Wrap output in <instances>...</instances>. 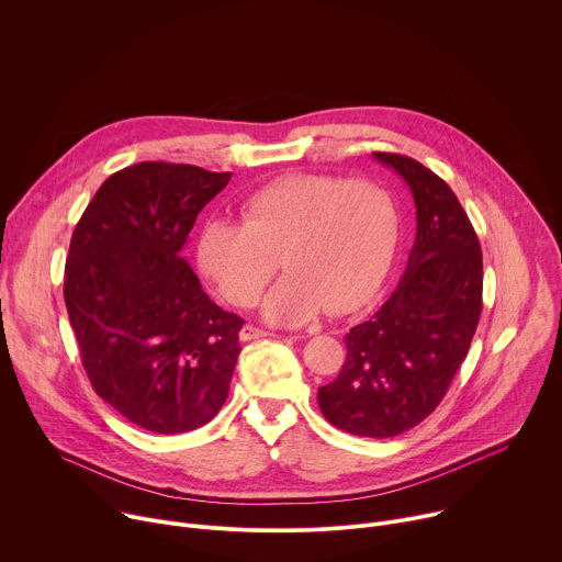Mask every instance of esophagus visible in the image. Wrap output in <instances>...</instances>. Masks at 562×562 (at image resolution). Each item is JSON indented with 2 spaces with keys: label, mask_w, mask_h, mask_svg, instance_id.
Masks as SVG:
<instances>
[{
  "label": "esophagus",
  "mask_w": 562,
  "mask_h": 562,
  "mask_svg": "<svg viewBox=\"0 0 562 562\" xmlns=\"http://www.w3.org/2000/svg\"><path fill=\"white\" fill-rule=\"evenodd\" d=\"M270 333H266L263 328H257V326H249V324H245L243 328H240V333H238V337H240V341H252V339H263V337H268Z\"/></svg>",
  "instance_id": "34e87169"
}]
</instances>
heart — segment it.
<instances>
[{
	"mask_svg": "<svg viewBox=\"0 0 562 562\" xmlns=\"http://www.w3.org/2000/svg\"><path fill=\"white\" fill-rule=\"evenodd\" d=\"M397 240V210L370 178L290 173L240 205V223L210 221L196 259L216 292L252 305L281 266L288 277L268 294L272 324H305L328 307L352 313L382 285Z\"/></svg>",
	"mask_w": 562,
	"mask_h": 562,
	"instance_id": "b5f03b06",
	"label": "heart"
}]
</instances>
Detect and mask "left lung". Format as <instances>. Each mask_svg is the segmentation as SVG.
<instances>
[{"instance_id": "obj_1", "label": "left lung", "mask_w": 562, "mask_h": 562, "mask_svg": "<svg viewBox=\"0 0 562 562\" xmlns=\"http://www.w3.org/2000/svg\"><path fill=\"white\" fill-rule=\"evenodd\" d=\"M372 156L411 187L417 234L402 281L344 337V368L319 389L317 402L333 426L386 440L438 408L464 361L482 313V249L438 173L408 156Z\"/></svg>"}]
</instances>
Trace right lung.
Masks as SVG:
<instances>
[{"label": "right lung", "instance_id": "obj_1", "mask_svg": "<svg viewBox=\"0 0 562 562\" xmlns=\"http://www.w3.org/2000/svg\"><path fill=\"white\" fill-rule=\"evenodd\" d=\"M229 171L138 162L111 173L71 236L65 303L93 391L136 426L173 435L225 404L245 324L182 259Z\"/></svg>", "mask_w": 562, "mask_h": 562}]
</instances>
